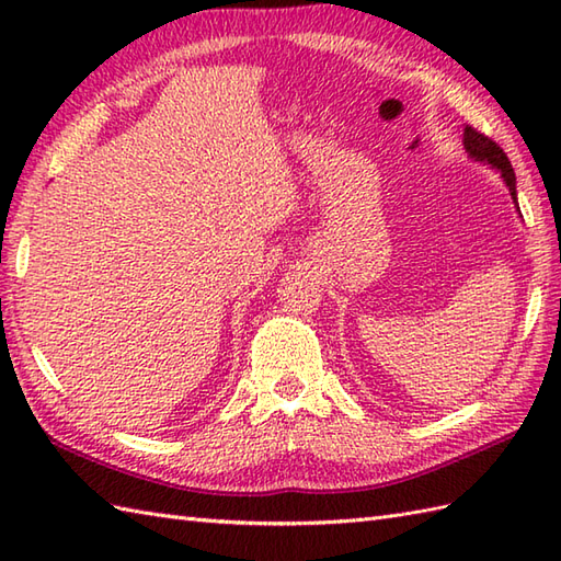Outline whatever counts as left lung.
<instances>
[{"mask_svg": "<svg viewBox=\"0 0 561 561\" xmlns=\"http://www.w3.org/2000/svg\"><path fill=\"white\" fill-rule=\"evenodd\" d=\"M462 147H465V151H468L470 161L482 163V165H486V169H494L499 175H502L504 185L508 187V195L516 205V211L520 214L518 193H516V173H514V169H511V161L506 159V153L499 149L490 137L474 133L472 127L462 129Z\"/></svg>", "mask_w": 561, "mask_h": 561, "instance_id": "left-lung-1", "label": "left lung"}]
</instances>
